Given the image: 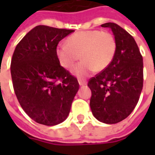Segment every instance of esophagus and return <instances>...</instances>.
<instances>
[{
	"label": "esophagus",
	"instance_id": "esophagus-1",
	"mask_svg": "<svg viewBox=\"0 0 155 155\" xmlns=\"http://www.w3.org/2000/svg\"><path fill=\"white\" fill-rule=\"evenodd\" d=\"M78 82H79L80 85H85L87 84V81L85 80H83V79H78Z\"/></svg>",
	"mask_w": 155,
	"mask_h": 155
}]
</instances>
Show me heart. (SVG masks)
Returning a JSON list of instances; mask_svg holds the SVG:
<instances>
[{
    "label": "heart",
    "mask_w": 155,
    "mask_h": 155,
    "mask_svg": "<svg viewBox=\"0 0 155 155\" xmlns=\"http://www.w3.org/2000/svg\"><path fill=\"white\" fill-rule=\"evenodd\" d=\"M116 51L114 35L107 31L88 30L72 34L66 44H59L55 53L60 64L71 69L81 58L83 61L74 68L77 76H86L93 71H102L111 64Z\"/></svg>",
    "instance_id": "b5f03b06"
}]
</instances>
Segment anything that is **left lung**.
<instances>
[{
	"label": "left lung",
	"mask_w": 155,
	"mask_h": 155,
	"mask_svg": "<svg viewBox=\"0 0 155 155\" xmlns=\"http://www.w3.org/2000/svg\"><path fill=\"white\" fill-rule=\"evenodd\" d=\"M111 29L116 51L111 64L88 81L92 114L99 121L116 124L129 116L143 89V57L132 35L113 22L101 25Z\"/></svg>",
	"instance_id": "8db88e82"
}]
</instances>
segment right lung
Wrapping results in <instances>:
<instances>
[{
    "instance_id": "right-lung-1",
    "label": "right lung",
    "mask_w": 155,
    "mask_h": 155,
    "mask_svg": "<svg viewBox=\"0 0 155 155\" xmlns=\"http://www.w3.org/2000/svg\"><path fill=\"white\" fill-rule=\"evenodd\" d=\"M73 31L37 25L14 51L11 63L14 91L22 109L36 123L56 125L70 113L79 83L61 66L55 49Z\"/></svg>"
}]
</instances>
